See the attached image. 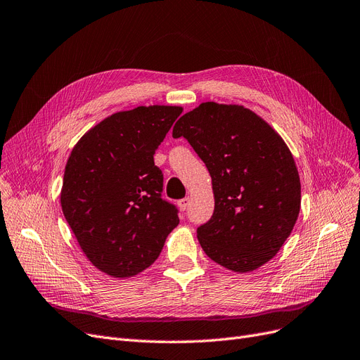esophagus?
<instances>
[{
  "label": "esophagus",
  "instance_id": "1",
  "mask_svg": "<svg viewBox=\"0 0 360 360\" xmlns=\"http://www.w3.org/2000/svg\"><path fill=\"white\" fill-rule=\"evenodd\" d=\"M178 205H179V209H181V210H187L188 206H190V198H188V197L182 198V200L178 202Z\"/></svg>",
  "mask_w": 360,
  "mask_h": 360
}]
</instances>
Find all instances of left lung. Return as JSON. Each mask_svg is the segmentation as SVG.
Listing matches in <instances>:
<instances>
[{"instance_id": "obj_1", "label": "left lung", "mask_w": 360, "mask_h": 360, "mask_svg": "<svg viewBox=\"0 0 360 360\" xmlns=\"http://www.w3.org/2000/svg\"><path fill=\"white\" fill-rule=\"evenodd\" d=\"M212 178L215 210L197 229L205 254L234 273L269 262L300 215L298 169L282 136L243 105L203 102L173 126Z\"/></svg>"}]
</instances>
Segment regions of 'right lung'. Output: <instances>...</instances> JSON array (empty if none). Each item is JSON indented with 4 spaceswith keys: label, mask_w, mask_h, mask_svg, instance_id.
<instances>
[{
    "label": "right lung",
    "mask_w": 360,
    "mask_h": 360,
    "mask_svg": "<svg viewBox=\"0 0 360 360\" xmlns=\"http://www.w3.org/2000/svg\"><path fill=\"white\" fill-rule=\"evenodd\" d=\"M182 106L118 111L89 129L65 166L60 206L86 258L115 278L136 276L158 258L179 224L162 198L154 154Z\"/></svg>",
    "instance_id": "1"
}]
</instances>
